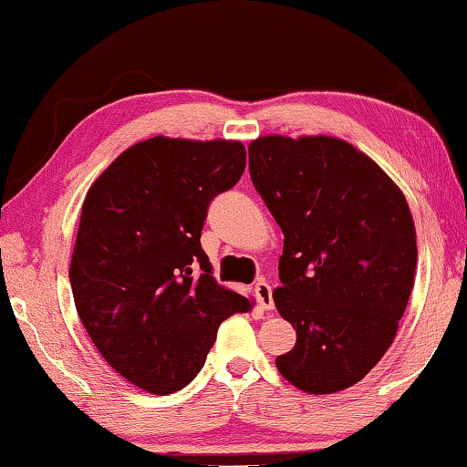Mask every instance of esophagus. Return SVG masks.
<instances>
[{
    "mask_svg": "<svg viewBox=\"0 0 467 467\" xmlns=\"http://www.w3.org/2000/svg\"><path fill=\"white\" fill-rule=\"evenodd\" d=\"M254 295H256V303L263 312H272L274 309V296H272V286L267 282H256L254 284Z\"/></svg>",
    "mask_w": 467,
    "mask_h": 467,
    "instance_id": "esophagus-1",
    "label": "esophagus"
}]
</instances>
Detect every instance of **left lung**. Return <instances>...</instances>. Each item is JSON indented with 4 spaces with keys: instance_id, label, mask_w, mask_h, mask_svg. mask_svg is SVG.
Returning a JSON list of instances; mask_svg holds the SVG:
<instances>
[{
    "instance_id": "8db88e82",
    "label": "left lung",
    "mask_w": 467,
    "mask_h": 467,
    "mask_svg": "<svg viewBox=\"0 0 467 467\" xmlns=\"http://www.w3.org/2000/svg\"><path fill=\"white\" fill-rule=\"evenodd\" d=\"M248 158L284 234L274 303L296 330L275 367L307 394L351 388L391 346L413 290L407 198L375 160L327 134H265Z\"/></svg>"
}]
</instances>
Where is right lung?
I'll return each instance as SVG.
<instances>
[{"label":"right lung","mask_w":467,"mask_h":467,"mask_svg":"<svg viewBox=\"0 0 467 467\" xmlns=\"http://www.w3.org/2000/svg\"><path fill=\"white\" fill-rule=\"evenodd\" d=\"M244 168L240 140L153 137L119 153L88 189L73 301L107 364L150 394L185 388L221 322L254 306L213 278L200 244L208 204Z\"/></svg>","instance_id":"1"}]
</instances>
